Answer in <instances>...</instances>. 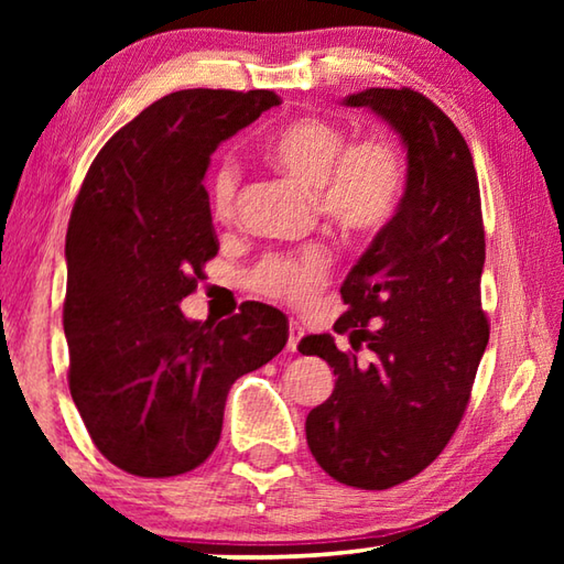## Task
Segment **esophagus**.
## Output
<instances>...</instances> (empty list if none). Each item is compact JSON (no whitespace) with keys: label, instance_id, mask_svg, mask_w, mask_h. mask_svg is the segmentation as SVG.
<instances>
[{"label":"esophagus","instance_id":"1","mask_svg":"<svg viewBox=\"0 0 564 564\" xmlns=\"http://www.w3.org/2000/svg\"><path fill=\"white\" fill-rule=\"evenodd\" d=\"M301 338H303V326H301V323L295 321V318H291V321H289V350H291V352L299 350Z\"/></svg>","mask_w":564,"mask_h":564}]
</instances>
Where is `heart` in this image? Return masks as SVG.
I'll return each instance as SVG.
<instances>
[{
  "label": "heart",
  "instance_id": "heart-1",
  "mask_svg": "<svg viewBox=\"0 0 564 564\" xmlns=\"http://www.w3.org/2000/svg\"><path fill=\"white\" fill-rule=\"evenodd\" d=\"M265 159L283 176L313 188L323 218L350 236L378 234L393 221L405 196L400 151L383 137L346 144V131L323 119H295L273 133ZM238 166L224 161L212 178V212L228 221L236 212ZM330 271L326 248L299 256H269L253 271V289L269 299L301 305L321 291Z\"/></svg>",
  "mask_w": 564,
  "mask_h": 564
}]
</instances>
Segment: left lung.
Here are the masks:
<instances>
[{
  "instance_id": "8db88e82",
  "label": "left lung",
  "mask_w": 564,
  "mask_h": 564,
  "mask_svg": "<svg viewBox=\"0 0 564 564\" xmlns=\"http://www.w3.org/2000/svg\"><path fill=\"white\" fill-rule=\"evenodd\" d=\"M386 119L408 151L405 196L340 285L346 313L299 350L333 368L336 388L305 417L333 480L388 490L425 470L460 425L490 338L480 308L485 228L463 133L413 89H366L343 101ZM371 350V362L355 352Z\"/></svg>"
}]
</instances>
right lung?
Returning a JSON list of instances; mask_svg holds the SVG:
<instances>
[{
	"instance_id": "1",
	"label": "right lung",
	"mask_w": 564,
	"mask_h": 564,
	"mask_svg": "<svg viewBox=\"0 0 564 564\" xmlns=\"http://www.w3.org/2000/svg\"><path fill=\"white\" fill-rule=\"evenodd\" d=\"M279 104L269 89L169 94L101 147L74 202L66 378L94 445L131 475L202 465L221 437L228 390L289 340V321L265 303L218 323L178 308L218 253L204 186L212 154Z\"/></svg>"
}]
</instances>
